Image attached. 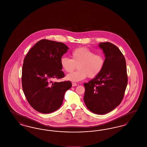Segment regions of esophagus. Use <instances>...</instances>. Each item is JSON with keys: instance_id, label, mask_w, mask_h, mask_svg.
Segmentation results:
<instances>
[{"instance_id": "obj_1", "label": "esophagus", "mask_w": 147, "mask_h": 147, "mask_svg": "<svg viewBox=\"0 0 147 147\" xmlns=\"http://www.w3.org/2000/svg\"><path fill=\"white\" fill-rule=\"evenodd\" d=\"M71 84H72V86H77V85H78L77 83H74V82H73Z\"/></svg>"}]
</instances>
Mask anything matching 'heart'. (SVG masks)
Instances as JSON below:
<instances>
[{
	"label": "heart",
	"mask_w": 147,
	"mask_h": 147,
	"mask_svg": "<svg viewBox=\"0 0 147 147\" xmlns=\"http://www.w3.org/2000/svg\"><path fill=\"white\" fill-rule=\"evenodd\" d=\"M70 59L67 57L61 58L62 68L70 73L78 67V69L67 76L66 79L71 82H79L87 76L90 78L97 77L105 65V58L101 53H95L86 47H79L72 51Z\"/></svg>",
	"instance_id": "b5f03b06"
}]
</instances>
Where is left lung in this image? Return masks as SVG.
I'll return each instance as SVG.
<instances>
[{
    "label": "left lung",
    "mask_w": 147,
    "mask_h": 147,
    "mask_svg": "<svg viewBox=\"0 0 147 147\" xmlns=\"http://www.w3.org/2000/svg\"><path fill=\"white\" fill-rule=\"evenodd\" d=\"M105 54L104 67L97 77L84 83V101L92 112L104 115L110 112L121 102L128 83L125 58L115 45L99 43Z\"/></svg>",
    "instance_id": "1"
}]
</instances>
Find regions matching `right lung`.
Segmentation results:
<instances>
[{"label":"right lung","instance_id":"obj_1","mask_svg":"<svg viewBox=\"0 0 147 147\" xmlns=\"http://www.w3.org/2000/svg\"><path fill=\"white\" fill-rule=\"evenodd\" d=\"M69 48L62 42L46 39L37 42L25 56L22 69V86L29 103L35 110L49 113L62 104L70 81L53 82L64 77L60 60Z\"/></svg>","mask_w":147,"mask_h":147}]
</instances>
